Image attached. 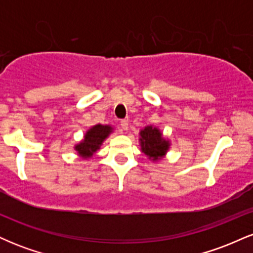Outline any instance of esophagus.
<instances>
[{"label":"esophagus","instance_id":"1","mask_svg":"<svg viewBox=\"0 0 253 253\" xmlns=\"http://www.w3.org/2000/svg\"><path fill=\"white\" fill-rule=\"evenodd\" d=\"M120 126H121V128H123L124 130H127V129H128V121L123 120L120 123Z\"/></svg>","mask_w":253,"mask_h":253}]
</instances>
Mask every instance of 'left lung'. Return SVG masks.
Instances as JSON below:
<instances>
[{
    "label": "left lung",
    "mask_w": 253,
    "mask_h": 253,
    "mask_svg": "<svg viewBox=\"0 0 253 253\" xmlns=\"http://www.w3.org/2000/svg\"><path fill=\"white\" fill-rule=\"evenodd\" d=\"M139 145L141 152L150 159L151 162H159L167 156L170 150V139L165 138L161 128L153 125L145 126L139 132Z\"/></svg>",
    "instance_id": "left-lung-1"
}]
</instances>
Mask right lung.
I'll use <instances>...</instances> for the list:
<instances>
[{
    "label": "right lung",
    "mask_w": 253,
    "mask_h": 253,
    "mask_svg": "<svg viewBox=\"0 0 253 253\" xmlns=\"http://www.w3.org/2000/svg\"><path fill=\"white\" fill-rule=\"evenodd\" d=\"M114 132V127L110 125L97 124L89 127L84 133L83 139L75 144L74 149L78 157L83 159H90L102 146L103 141Z\"/></svg>",
    "instance_id": "add662e5"
}]
</instances>
